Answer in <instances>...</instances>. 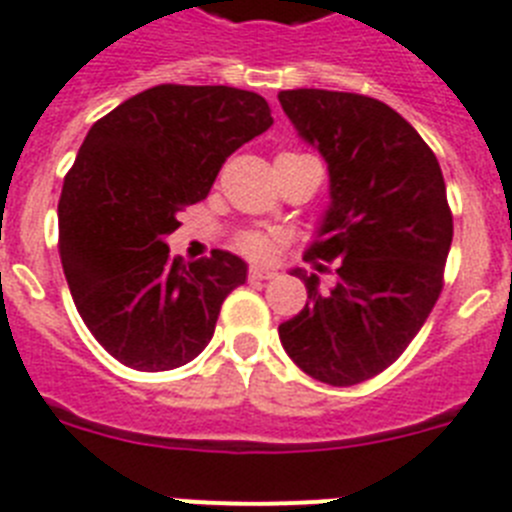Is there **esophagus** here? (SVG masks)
Instances as JSON below:
<instances>
[{"label":"esophagus","instance_id":"34e87169","mask_svg":"<svg viewBox=\"0 0 512 512\" xmlns=\"http://www.w3.org/2000/svg\"><path fill=\"white\" fill-rule=\"evenodd\" d=\"M248 277H251V280H272V277H277V272L269 269V266H251V269H248Z\"/></svg>","mask_w":512,"mask_h":512}]
</instances>
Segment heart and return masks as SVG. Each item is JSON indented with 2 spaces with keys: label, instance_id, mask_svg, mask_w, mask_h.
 Segmentation results:
<instances>
[{
  "label": "heart",
  "instance_id": "obj_1",
  "mask_svg": "<svg viewBox=\"0 0 512 512\" xmlns=\"http://www.w3.org/2000/svg\"><path fill=\"white\" fill-rule=\"evenodd\" d=\"M280 156H293V154H280ZM235 248H238L240 253L251 256V259H266V256H272L274 248H277V238L264 230H246V232H240L238 238H235Z\"/></svg>",
  "mask_w": 512,
  "mask_h": 512
}]
</instances>
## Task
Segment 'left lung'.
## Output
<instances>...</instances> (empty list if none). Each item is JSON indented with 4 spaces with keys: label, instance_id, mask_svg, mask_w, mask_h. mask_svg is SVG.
<instances>
[{
    "label": "left lung",
    "instance_id": "left-lung-1",
    "mask_svg": "<svg viewBox=\"0 0 512 512\" xmlns=\"http://www.w3.org/2000/svg\"><path fill=\"white\" fill-rule=\"evenodd\" d=\"M295 130L329 167V204L306 261H337V285L280 324V340L308 377L350 387L403 356L432 314L453 243V211L434 151L384 101L345 91H280ZM327 266L319 264V272Z\"/></svg>",
    "mask_w": 512,
    "mask_h": 512
}]
</instances>
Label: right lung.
<instances>
[{
  "label": "right lung",
  "instance_id": "add662e5",
  "mask_svg": "<svg viewBox=\"0 0 512 512\" xmlns=\"http://www.w3.org/2000/svg\"><path fill=\"white\" fill-rule=\"evenodd\" d=\"M272 122L253 91L164 83L88 130L59 196V259L109 356L170 371L209 345L246 264L227 251L183 264L164 238L180 227L177 211L209 196L227 156Z\"/></svg>",
  "mask_w": 512,
  "mask_h": 512
}]
</instances>
